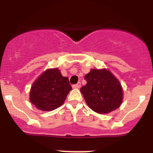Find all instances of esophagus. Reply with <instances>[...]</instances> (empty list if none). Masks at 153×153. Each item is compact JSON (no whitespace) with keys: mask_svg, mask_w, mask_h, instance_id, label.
<instances>
[{"mask_svg":"<svg viewBox=\"0 0 153 153\" xmlns=\"http://www.w3.org/2000/svg\"><path fill=\"white\" fill-rule=\"evenodd\" d=\"M80 86H81L80 82H78L76 84L73 85V88H79V87H80Z\"/></svg>","mask_w":153,"mask_h":153,"instance_id":"34e87169","label":"esophagus"}]
</instances>
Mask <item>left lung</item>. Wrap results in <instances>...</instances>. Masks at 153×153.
<instances>
[{"label": "left lung", "instance_id": "8db88e82", "mask_svg": "<svg viewBox=\"0 0 153 153\" xmlns=\"http://www.w3.org/2000/svg\"><path fill=\"white\" fill-rule=\"evenodd\" d=\"M84 79L86 84L81 87L80 92L90 109L102 114L120 107L123 101V88L109 70L93 69Z\"/></svg>", "mask_w": 153, "mask_h": 153}]
</instances>
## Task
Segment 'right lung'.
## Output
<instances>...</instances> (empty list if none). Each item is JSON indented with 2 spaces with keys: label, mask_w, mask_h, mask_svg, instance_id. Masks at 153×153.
<instances>
[{
  "label": "right lung",
  "mask_w": 153,
  "mask_h": 153,
  "mask_svg": "<svg viewBox=\"0 0 153 153\" xmlns=\"http://www.w3.org/2000/svg\"><path fill=\"white\" fill-rule=\"evenodd\" d=\"M71 90L68 77L63 76L59 69H48L31 86L30 101L40 110L51 111L61 106Z\"/></svg>",
  "instance_id": "1"
}]
</instances>
